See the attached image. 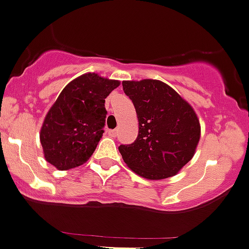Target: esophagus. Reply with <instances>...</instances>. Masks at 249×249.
I'll list each match as a JSON object with an SVG mask.
<instances>
[{"instance_id": "1", "label": "esophagus", "mask_w": 249, "mask_h": 249, "mask_svg": "<svg viewBox=\"0 0 249 249\" xmlns=\"http://www.w3.org/2000/svg\"><path fill=\"white\" fill-rule=\"evenodd\" d=\"M107 133H109V135H111V137H116L117 129H109L107 130Z\"/></svg>"}]
</instances>
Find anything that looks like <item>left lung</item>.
I'll return each instance as SVG.
<instances>
[{
  "instance_id": "obj_1",
  "label": "left lung",
  "mask_w": 249,
  "mask_h": 249,
  "mask_svg": "<svg viewBox=\"0 0 249 249\" xmlns=\"http://www.w3.org/2000/svg\"><path fill=\"white\" fill-rule=\"evenodd\" d=\"M122 86L139 122L135 142L119 146L125 164L151 180L176 176L195 154L201 135L197 115L162 81H124Z\"/></svg>"
}]
</instances>
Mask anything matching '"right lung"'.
Instances as JSON below:
<instances>
[{
  "mask_svg": "<svg viewBox=\"0 0 249 249\" xmlns=\"http://www.w3.org/2000/svg\"><path fill=\"white\" fill-rule=\"evenodd\" d=\"M119 86V81L90 72L66 85L41 128L47 162L68 171L89 160L104 133L105 98Z\"/></svg>",
  "mask_w": 249,
  "mask_h": 249,
  "instance_id": "obj_1",
  "label": "right lung"
}]
</instances>
